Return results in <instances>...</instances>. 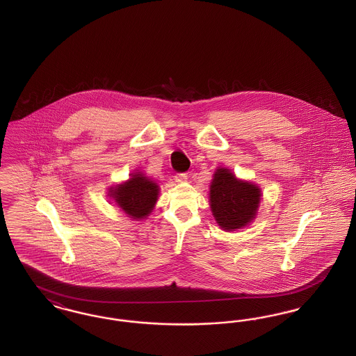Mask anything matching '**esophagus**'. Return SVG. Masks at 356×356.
<instances>
[{
  "instance_id": "obj_1",
  "label": "esophagus",
  "mask_w": 356,
  "mask_h": 356,
  "mask_svg": "<svg viewBox=\"0 0 356 356\" xmlns=\"http://www.w3.org/2000/svg\"><path fill=\"white\" fill-rule=\"evenodd\" d=\"M186 177H188V175H186V173H176V176H175V181H177V183L186 181Z\"/></svg>"
}]
</instances>
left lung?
Masks as SVG:
<instances>
[{
    "label": "left lung",
    "mask_w": 356,
    "mask_h": 356,
    "mask_svg": "<svg viewBox=\"0 0 356 356\" xmlns=\"http://www.w3.org/2000/svg\"><path fill=\"white\" fill-rule=\"evenodd\" d=\"M211 209L225 231L245 227L254 219L260 203V189L248 181H240L234 173L220 168L215 173L209 191Z\"/></svg>",
    "instance_id": "1"
}]
</instances>
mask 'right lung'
Returning <instances> with one entry per match:
<instances>
[{
	"label": "right lung",
	"instance_id": "obj_1",
	"mask_svg": "<svg viewBox=\"0 0 356 356\" xmlns=\"http://www.w3.org/2000/svg\"><path fill=\"white\" fill-rule=\"evenodd\" d=\"M112 195L127 215L132 219H144L157 200L159 186L141 173H136L127 183L116 186Z\"/></svg>",
	"mask_w": 356,
	"mask_h": 356
}]
</instances>
